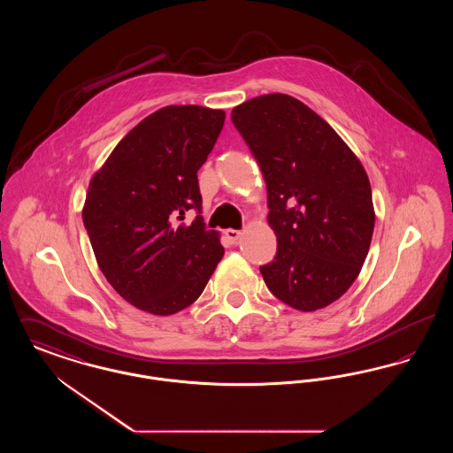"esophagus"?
<instances>
[{"instance_id":"34e87169","label":"esophagus","mask_w":453,"mask_h":453,"mask_svg":"<svg viewBox=\"0 0 453 453\" xmlns=\"http://www.w3.org/2000/svg\"><path fill=\"white\" fill-rule=\"evenodd\" d=\"M226 237L231 241V242H236L237 239L241 237V231H237V229H226Z\"/></svg>"}]
</instances>
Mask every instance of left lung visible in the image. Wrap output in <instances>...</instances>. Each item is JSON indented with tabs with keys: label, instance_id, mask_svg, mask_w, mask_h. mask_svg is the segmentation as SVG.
<instances>
[{
	"label": "left lung",
	"instance_id": "obj_1",
	"mask_svg": "<svg viewBox=\"0 0 453 453\" xmlns=\"http://www.w3.org/2000/svg\"><path fill=\"white\" fill-rule=\"evenodd\" d=\"M231 120L258 161L277 255L259 266L270 292L312 312L357 280L375 212L360 159L297 98L272 93L237 105Z\"/></svg>",
	"mask_w": 453,
	"mask_h": 453
}]
</instances>
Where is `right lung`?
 <instances>
[{
    "instance_id": "add662e5",
    "label": "right lung",
    "mask_w": 453,
    "mask_h": 453,
    "mask_svg": "<svg viewBox=\"0 0 453 453\" xmlns=\"http://www.w3.org/2000/svg\"><path fill=\"white\" fill-rule=\"evenodd\" d=\"M222 110L170 105L139 122L88 187L83 222L98 266L134 307L170 316L203 292L224 248L200 214L196 172L224 127Z\"/></svg>"
}]
</instances>
